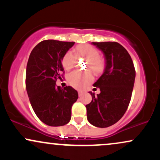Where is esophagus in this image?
<instances>
[{"label":"esophagus","mask_w":160,"mask_h":160,"mask_svg":"<svg viewBox=\"0 0 160 160\" xmlns=\"http://www.w3.org/2000/svg\"><path fill=\"white\" fill-rule=\"evenodd\" d=\"M78 95H79V96H82V92H78Z\"/></svg>","instance_id":"esophagus-1"}]
</instances>
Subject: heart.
I'll use <instances>...</instances> for the list:
<instances>
[{
	"label": "heart",
	"mask_w": 160,
	"mask_h": 160,
	"mask_svg": "<svg viewBox=\"0 0 160 160\" xmlns=\"http://www.w3.org/2000/svg\"><path fill=\"white\" fill-rule=\"evenodd\" d=\"M76 57L86 58V68L91 70L95 74H100L103 72L105 61L99 56L98 49L93 46L87 43L77 46L74 49V54L71 51H67L62 58L64 68L67 71L72 68L76 62ZM67 80L70 86L75 89H81L92 82L93 77L90 71H86L83 73L74 71L68 74Z\"/></svg>",
	"instance_id": "1"
}]
</instances>
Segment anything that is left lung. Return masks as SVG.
I'll use <instances>...</instances> for the list:
<instances>
[{
	"instance_id": "obj_1",
	"label": "left lung",
	"mask_w": 160,
	"mask_h": 160,
	"mask_svg": "<svg viewBox=\"0 0 160 160\" xmlns=\"http://www.w3.org/2000/svg\"><path fill=\"white\" fill-rule=\"evenodd\" d=\"M104 53L105 68L103 74L93 84L100 89L86 104L87 120L93 126L106 128L118 122L126 113L132 98L135 69L131 56L117 42H92Z\"/></svg>"
}]
</instances>
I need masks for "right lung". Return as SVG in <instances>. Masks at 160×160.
Instances as JSON below:
<instances>
[{
    "label": "right lung",
    "instance_id": "obj_1",
    "mask_svg": "<svg viewBox=\"0 0 160 160\" xmlns=\"http://www.w3.org/2000/svg\"><path fill=\"white\" fill-rule=\"evenodd\" d=\"M75 42L46 40L32 49L26 68L25 86L37 117L50 126H62L71 120V108L78 98L71 86H57L63 78L62 58ZM62 72L63 74L61 75Z\"/></svg>",
    "mask_w": 160,
    "mask_h": 160
}]
</instances>
